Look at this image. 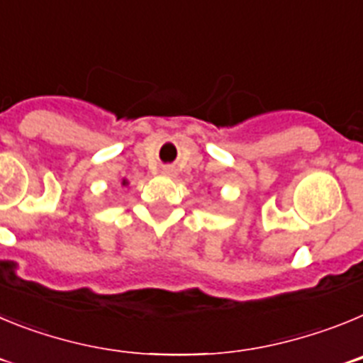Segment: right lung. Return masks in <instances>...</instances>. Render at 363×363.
<instances>
[{
    "label": "right lung",
    "mask_w": 363,
    "mask_h": 363,
    "mask_svg": "<svg viewBox=\"0 0 363 363\" xmlns=\"http://www.w3.org/2000/svg\"><path fill=\"white\" fill-rule=\"evenodd\" d=\"M123 185H127V182H125V179H123Z\"/></svg>",
    "instance_id": "add662e5"
}]
</instances>
